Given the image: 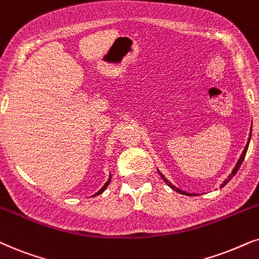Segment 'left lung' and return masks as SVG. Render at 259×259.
<instances>
[{"instance_id":"obj_1","label":"left lung","mask_w":259,"mask_h":259,"mask_svg":"<svg viewBox=\"0 0 259 259\" xmlns=\"http://www.w3.org/2000/svg\"><path fill=\"white\" fill-rule=\"evenodd\" d=\"M250 138H251V133H250ZM248 143H250V139H248V142H247V144H246V146H245V149H244V151H243V153H241V156H240L239 160H238V163L236 164V167H234V169H233L232 174H231L230 176H228V179H227V180H225V182H224V184H223V187H224V186H226V184H227L228 182H230L231 180H232V177L234 176V175H236V174L238 172V170H239L240 165H241V164H243V162H244V158H245V156H246V152H247V149H248ZM160 176H162V179L164 180V182L167 183V186L172 188V189H174L175 191H179V193H181V194H184V195H190V194H188V193H184V191L180 190L179 188H176V187H175V186H172V184H171V183L169 182V181H167V180L165 179V177L163 176L162 174H160Z\"/></svg>"}]
</instances>
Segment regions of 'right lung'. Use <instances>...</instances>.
<instances>
[{
  "label": "right lung",
  "instance_id": "1",
  "mask_svg": "<svg viewBox=\"0 0 259 259\" xmlns=\"http://www.w3.org/2000/svg\"><path fill=\"white\" fill-rule=\"evenodd\" d=\"M110 180H112V176H109V179H108V181H107V182L105 183V186H103L102 188H101V189H100L99 191H97V193L95 194V196H96V195H100V194H101V193H103V190H105V189H106V188H107V187H108V184L110 183Z\"/></svg>",
  "mask_w": 259,
  "mask_h": 259
}]
</instances>
